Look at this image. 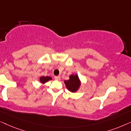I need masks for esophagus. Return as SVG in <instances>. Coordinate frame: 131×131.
Returning a JSON list of instances; mask_svg holds the SVG:
<instances>
[{
  "mask_svg": "<svg viewBox=\"0 0 131 131\" xmlns=\"http://www.w3.org/2000/svg\"><path fill=\"white\" fill-rule=\"evenodd\" d=\"M54 79L57 81H59L60 80V76H56V77H54Z\"/></svg>",
  "mask_w": 131,
  "mask_h": 131,
  "instance_id": "esophagus-1",
  "label": "esophagus"
}]
</instances>
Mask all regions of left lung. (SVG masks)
Masks as SVG:
<instances>
[{"label":"left lung","instance_id":"1","mask_svg":"<svg viewBox=\"0 0 131 131\" xmlns=\"http://www.w3.org/2000/svg\"><path fill=\"white\" fill-rule=\"evenodd\" d=\"M64 82L67 89L72 93L78 91L81 85V81L77 74L71 75L69 76V80H65Z\"/></svg>","mask_w":131,"mask_h":131}]
</instances>
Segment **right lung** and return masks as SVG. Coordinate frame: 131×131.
I'll return each mask as SVG.
<instances>
[{
	"label": "right lung",
	"instance_id": "add662e5",
	"mask_svg": "<svg viewBox=\"0 0 131 131\" xmlns=\"http://www.w3.org/2000/svg\"><path fill=\"white\" fill-rule=\"evenodd\" d=\"M52 80V78H51L50 77H41L40 78V81L41 83L42 84H45L46 82H47V81H49L50 80Z\"/></svg>",
	"mask_w": 131,
	"mask_h": 131
}]
</instances>
